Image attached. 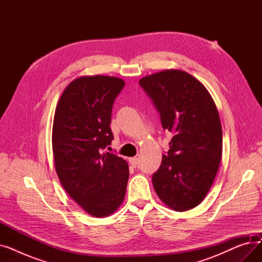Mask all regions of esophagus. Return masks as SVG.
Listing matches in <instances>:
<instances>
[{
	"label": "esophagus",
	"instance_id": "34e87169",
	"mask_svg": "<svg viewBox=\"0 0 262 262\" xmlns=\"http://www.w3.org/2000/svg\"><path fill=\"white\" fill-rule=\"evenodd\" d=\"M138 158L137 157H133V158H129V163H130V166L133 167V168H136L137 167V164H138Z\"/></svg>",
	"mask_w": 262,
	"mask_h": 262
}]
</instances>
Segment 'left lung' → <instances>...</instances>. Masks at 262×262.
<instances>
[{
  "label": "left lung",
  "mask_w": 262,
  "mask_h": 262,
  "mask_svg": "<svg viewBox=\"0 0 262 262\" xmlns=\"http://www.w3.org/2000/svg\"><path fill=\"white\" fill-rule=\"evenodd\" d=\"M173 137L152 182L169 208L186 211L207 195L222 158V126L216 106L200 80L166 70L139 80Z\"/></svg>",
  "instance_id": "left-lung-1"
}]
</instances>
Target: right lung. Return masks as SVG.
Segmentation results:
<instances>
[{"label": "right lung", "instance_id": "1", "mask_svg": "<svg viewBox=\"0 0 262 262\" xmlns=\"http://www.w3.org/2000/svg\"><path fill=\"white\" fill-rule=\"evenodd\" d=\"M125 82L113 76H82L70 82L55 110L52 146L55 169L70 195L89 214L115 212L125 196L127 162L114 153L109 125Z\"/></svg>", "mask_w": 262, "mask_h": 262}]
</instances>
